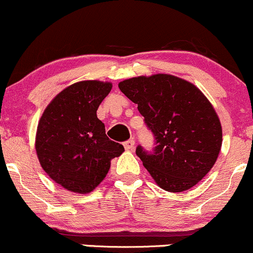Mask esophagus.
Segmentation results:
<instances>
[{"instance_id": "34e87169", "label": "esophagus", "mask_w": 253, "mask_h": 253, "mask_svg": "<svg viewBox=\"0 0 253 253\" xmlns=\"http://www.w3.org/2000/svg\"><path fill=\"white\" fill-rule=\"evenodd\" d=\"M134 140H133V139H129V140H127V141H125L124 143V146H125V149H126L127 151H132L133 149H134Z\"/></svg>"}]
</instances>
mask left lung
<instances>
[{
    "mask_svg": "<svg viewBox=\"0 0 253 253\" xmlns=\"http://www.w3.org/2000/svg\"><path fill=\"white\" fill-rule=\"evenodd\" d=\"M155 136L152 151L135 153L162 189H190L210 172L221 150L222 129L201 90L172 75L139 76L119 83Z\"/></svg>",
    "mask_w": 253,
    "mask_h": 253,
    "instance_id": "left-lung-1",
    "label": "left lung"
}]
</instances>
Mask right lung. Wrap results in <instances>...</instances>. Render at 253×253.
Returning a JSON list of instances; mask_svg holds the SVG:
<instances>
[{"mask_svg": "<svg viewBox=\"0 0 253 253\" xmlns=\"http://www.w3.org/2000/svg\"><path fill=\"white\" fill-rule=\"evenodd\" d=\"M112 83L82 81L57 95L43 110L36 136L40 165L66 190L88 194L103 181L110 161L125 149L106 135L96 110Z\"/></svg>", "mask_w": 253, "mask_h": 253, "instance_id": "obj_1", "label": "right lung"}]
</instances>
